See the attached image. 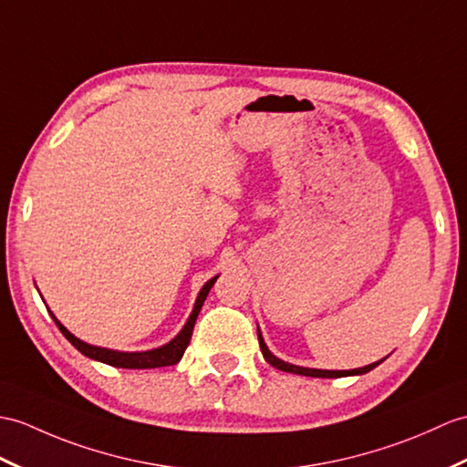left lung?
I'll return each instance as SVG.
<instances>
[{"label": "left lung", "mask_w": 467, "mask_h": 467, "mask_svg": "<svg viewBox=\"0 0 467 467\" xmlns=\"http://www.w3.org/2000/svg\"><path fill=\"white\" fill-rule=\"evenodd\" d=\"M258 344H260V350H263L265 360L275 366L276 370H283V372H290V374H300V376H310V378H342V376H358V374H366L370 372L372 368H376L380 362H374V364H368L364 368H354V370H317V368H302V366H295V364H288L285 360H280L273 352L268 350V346L265 344L263 334L258 330Z\"/></svg>", "instance_id": "left-lung-1"}]
</instances>
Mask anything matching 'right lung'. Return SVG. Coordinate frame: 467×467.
<instances>
[{
  "instance_id": "right-lung-1",
  "label": "right lung",
  "mask_w": 467,
  "mask_h": 467,
  "mask_svg": "<svg viewBox=\"0 0 467 467\" xmlns=\"http://www.w3.org/2000/svg\"><path fill=\"white\" fill-rule=\"evenodd\" d=\"M216 278H219V276L211 278L209 283L201 288L199 296H197V302H194V308H192V312H191V317H189L187 324H184L182 330L175 336V338H172L169 344L161 346V348L147 350V352H119V350L101 348V346L87 344V342L79 340L78 336H73L67 328L63 327V324H61L56 317H53V312H51L49 308H47V310H49V314H51V318L56 320L57 328L61 330V334L65 336V338H67L81 354H85L87 358H91V360H99V362H103V364H109V366H115V368H129V370H147V368L172 366V364H177V362L181 360L184 350H187V346H189V342H191V336H192L194 322H197L199 312H201V308H202V305H204V300H207L209 290H211L213 285L216 283Z\"/></svg>"
}]
</instances>
